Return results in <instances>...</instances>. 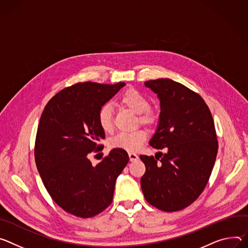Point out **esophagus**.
Here are the masks:
<instances>
[{"instance_id": "1", "label": "esophagus", "mask_w": 248, "mask_h": 248, "mask_svg": "<svg viewBox=\"0 0 248 248\" xmlns=\"http://www.w3.org/2000/svg\"><path fill=\"white\" fill-rule=\"evenodd\" d=\"M128 155H129V158H130L131 161H134V160H136L137 158H138V155H137L135 153L130 152V153H128Z\"/></svg>"}]
</instances>
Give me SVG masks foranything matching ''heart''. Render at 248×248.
<instances>
[{
  "label": "heart",
  "mask_w": 248,
  "mask_h": 248,
  "mask_svg": "<svg viewBox=\"0 0 248 248\" xmlns=\"http://www.w3.org/2000/svg\"><path fill=\"white\" fill-rule=\"evenodd\" d=\"M118 103L130 109L137 114V123L148 127L155 126L158 121L156 110L150 106V101L146 95L135 89L126 90L118 98ZM97 123L104 132L113 129L112 106L105 103L97 112ZM147 132L144 129H137L132 132H119L109 140V146L113 149L126 151L138 150L147 139Z\"/></svg>",
  "instance_id": "1"
}]
</instances>
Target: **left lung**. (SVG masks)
Listing matches in <instances>:
<instances>
[{
	"mask_svg": "<svg viewBox=\"0 0 248 248\" xmlns=\"http://www.w3.org/2000/svg\"><path fill=\"white\" fill-rule=\"evenodd\" d=\"M160 100L159 123L150 145L154 155H140L146 166L141 187L149 204L166 212L190 206L201 195L217 153L214 119L197 93L170 78L145 81Z\"/></svg>",
	"mask_w": 248,
	"mask_h": 248,
	"instance_id": "8db88e82",
	"label": "left lung"
}]
</instances>
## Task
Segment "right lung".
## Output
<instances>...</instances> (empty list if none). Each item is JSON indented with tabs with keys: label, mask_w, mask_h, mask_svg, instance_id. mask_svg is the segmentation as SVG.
Returning a JSON list of instances; mask_svg holds the SVG:
<instances>
[{
	"label": "right lung",
	"mask_w": 248,
	"mask_h": 248,
	"mask_svg": "<svg viewBox=\"0 0 248 248\" xmlns=\"http://www.w3.org/2000/svg\"><path fill=\"white\" fill-rule=\"evenodd\" d=\"M124 86L77 82L44 107L34 145L36 168L53 201L73 216L92 217L112 203L115 180L129 155L113 149L96 166L90 156L103 149L98 110Z\"/></svg>",
	"instance_id": "add662e5"
}]
</instances>
